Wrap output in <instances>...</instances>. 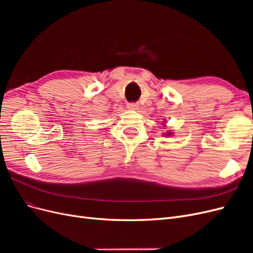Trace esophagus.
<instances>
[{
  "instance_id": "obj_1",
  "label": "esophagus",
  "mask_w": 253,
  "mask_h": 253,
  "mask_svg": "<svg viewBox=\"0 0 253 253\" xmlns=\"http://www.w3.org/2000/svg\"><path fill=\"white\" fill-rule=\"evenodd\" d=\"M127 108L129 110H135L137 111L139 109V104L138 103H135V102H131V103H127Z\"/></svg>"
}]
</instances>
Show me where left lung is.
Instances as JSON below:
<instances>
[{
  "mask_svg": "<svg viewBox=\"0 0 253 253\" xmlns=\"http://www.w3.org/2000/svg\"><path fill=\"white\" fill-rule=\"evenodd\" d=\"M170 134H171V133H169V134H167V135H170Z\"/></svg>",
  "mask_w": 253,
  "mask_h": 253,
  "instance_id": "1",
  "label": "left lung"
}]
</instances>
